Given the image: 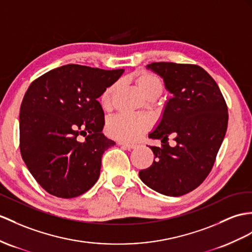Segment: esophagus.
<instances>
[{
	"label": "esophagus",
	"instance_id": "esophagus-1",
	"mask_svg": "<svg viewBox=\"0 0 252 252\" xmlns=\"http://www.w3.org/2000/svg\"><path fill=\"white\" fill-rule=\"evenodd\" d=\"M119 144H120V145H122V146L126 147L127 150H133V149H136V147L138 146L137 144H133V143H127V142H123V141H120Z\"/></svg>",
	"mask_w": 252,
	"mask_h": 252
}]
</instances>
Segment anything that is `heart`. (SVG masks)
Returning a JSON list of instances; mask_svg holds the SVG:
<instances>
[{
    "label": "heart",
    "instance_id": "obj_1",
    "mask_svg": "<svg viewBox=\"0 0 252 252\" xmlns=\"http://www.w3.org/2000/svg\"><path fill=\"white\" fill-rule=\"evenodd\" d=\"M139 90L145 97L153 92H161L162 82L156 75L149 71H138L134 75ZM114 85H110L102 92L100 96V105L103 109L111 106ZM151 119L144 115L120 114L111 119L108 123L107 130L110 136L123 141H136L143 136V133L151 127Z\"/></svg>",
    "mask_w": 252,
    "mask_h": 252
}]
</instances>
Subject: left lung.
Segmentation results:
<instances>
[{
    "mask_svg": "<svg viewBox=\"0 0 252 252\" xmlns=\"http://www.w3.org/2000/svg\"><path fill=\"white\" fill-rule=\"evenodd\" d=\"M163 79L172 97L150 134L161 146H150L154 161L139 176L155 191L180 197L197 188L214 165L228 127V108L217 83L197 65L158 62L146 65ZM171 134L177 145L166 142Z\"/></svg>",
    "mask_w": 252,
    "mask_h": 252,
    "instance_id": "1",
    "label": "left lung"
}]
</instances>
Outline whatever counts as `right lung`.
<instances>
[{
  "mask_svg": "<svg viewBox=\"0 0 252 252\" xmlns=\"http://www.w3.org/2000/svg\"><path fill=\"white\" fill-rule=\"evenodd\" d=\"M123 72L68 64L31 83L20 107V152L47 192L70 199L97 182L102 154L115 145L101 132L105 113L97 99Z\"/></svg>",
  "mask_w": 252,
  "mask_h": 252,
  "instance_id": "add662e5",
  "label": "right lung"
}]
</instances>
